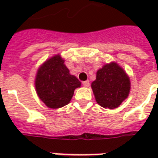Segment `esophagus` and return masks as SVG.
Returning a JSON list of instances; mask_svg holds the SVG:
<instances>
[{"mask_svg": "<svg viewBox=\"0 0 158 158\" xmlns=\"http://www.w3.org/2000/svg\"><path fill=\"white\" fill-rule=\"evenodd\" d=\"M83 85L85 86V87H89V80L84 81V82H83Z\"/></svg>", "mask_w": 158, "mask_h": 158, "instance_id": "esophagus-1", "label": "esophagus"}]
</instances>
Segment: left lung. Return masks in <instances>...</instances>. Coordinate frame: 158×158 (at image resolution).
Returning <instances> with one entry per match:
<instances>
[{
	"instance_id": "1",
	"label": "left lung",
	"mask_w": 158,
	"mask_h": 158,
	"mask_svg": "<svg viewBox=\"0 0 158 158\" xmlns=\"http://www.w3.org/2000/svg\"><path fill=\"white\" fill-rule=\"evenodd\" d=\"M91 88L100 106L114 109L129 96L130 80L122 67L112 62L97 70L96 80L91 83Z\"/></svg>"
}]
</instances>
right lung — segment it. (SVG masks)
<instances>
[{
  "label": "right lung",
  "mask_w": 158,
  "mask_h": 158,
  "mask_svg": "<svg viewBox=\"0 0 158 158\" xmlns=\"http://www.w3.org/2000/svg\"><path fill=\"white\" fill-rule=\"evenodd\" d=\"M60 54L48 58L36 73L35 86L37 96L51 109L68 105L74 89L81 86V82L70 74Z\"/></svg>",
  "instance_id": "1"
}]
</instances>
